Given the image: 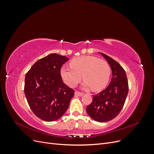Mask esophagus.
Instances as JSON below:
<instances>
[{"label":"esophagus","mask_w":154,"mask_h":154,"mask_svg":"<svg viewBox=\"0 0 154 154\" xmlns=\"http://www.w3.org/2000/svg\"><path fill=\"white\" fill-rule=\"evenodd\" d=\"M84 94V93L81 92H79V91H76L75 92V95L78 96H82Z\"/></svg>","instance_id":"obj_1"}]
</instances>
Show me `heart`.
<instances>
[{"label":"heart","mask_w":154,"mask_h":154,"mask_svg":"<svg viewBox=\"0 0 154 154\" xmlns=\"http://www.w3.org/2000/svg\"><path fill=\"white\" fill-rule=\"evenodd\" d=\"M70 67L63 66L60 74L63 81L71 87H76L83 79V87L92 88L94 91H101L109 81L111 69L106 60L94 56H80L72 59Z\"/></svg>","instance_id":"1"}]
</instances>
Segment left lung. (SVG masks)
<instances>
[{
    "label": "left lung",
    "instance_id": "left-lung-1",
    "mask_svg": "<svg viewBox=\"0 0 154 154\" xmlns=\"http://www.w3.org/2000/svg\"><path fill=\"white\" fill-rule=\"evenodd\" d=\"M112 71V77L105 90L93 96L86 110L91 118L97 122H107L114 119L122 110L128 92V83L124 69L114 59L100 53Z\"/></svg>",
    "mask_w": 154,
    "mask_h": 154
}]
</instances>
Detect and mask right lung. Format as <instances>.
<instances>
[{"label":"right lung","mask_w":154,"mask_h":154,"mask_svg":"<svg viewBox=\"0 0 154 154\" xmlns=\"http://www.w3.org/2000/svg\"><path fill=\"white\" fill-rule=\"evenodd\" d=\"M69 58L56 53L38 60L26 74L24 93L31 110L45 122L59 119L67 111L74 91L63 83V64Z\"/></svg>","instance_id":"1"}]
</instances>
